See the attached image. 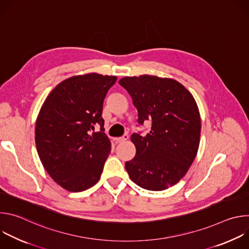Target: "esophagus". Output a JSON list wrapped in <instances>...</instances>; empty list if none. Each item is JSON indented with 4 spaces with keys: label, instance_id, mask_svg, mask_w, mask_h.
<instances>
[{
    "label": "esophagus",
    "instance_id": "1",
    "mask_svg": "<svg viewBox=\"0 0 249 249\" xmlns=\"http://www.w3.org/2000/svg\"><path fill=\"white\" fill-rule=\"evenodd\" d=\"M128 138H129V136H128V135H123L122 137L115 138V139H114V141L116 142V143H122V142L127 141V140H128Z\"/></svg>",
    "mask_w": 249,
    "mask_h": 249
}]
</instances>
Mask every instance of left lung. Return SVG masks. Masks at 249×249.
Listing matches in <instances>:
<instances>
[{"mask_svg":"<svg viewBox=\"0 0 249 249\" xmlns=\"http://www.w3.org/2000/svg\"><path fill=\"white\" fill-rule=\"evenodd\" d=\"M138 110V122L150 121L146 136L134 133V159L126 161L130 178L140 187L160 191L178 182L199 148L201 118L193 95L177 81L143 75L119 81Z\"/></svg>","mask_w":249,"mask_h":249,"instance_id":"1","label":"left lung"}]
</instances>
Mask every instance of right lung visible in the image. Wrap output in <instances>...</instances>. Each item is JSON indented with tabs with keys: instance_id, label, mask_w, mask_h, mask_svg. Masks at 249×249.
<instances>
[{
	"instance_id": "right-lung-1",
	"label": "right lung",
	"mask_w": 249,
	"mask_h": 249,
	"mask_svg": "<svg viewBox=\"0 0 249 249\" xmlns=\"http://www.w3.org/2000/svg\"><path fill=\"white\" fill-rule=\"evenodd\" d=\"M115 76L96 73L71 77L47 96L35 125V144L52 179L81 192L100 178L111 144L103 133V100ZM96 125L98 132L91 133Z\"/></svg>"
}]
</instances>
